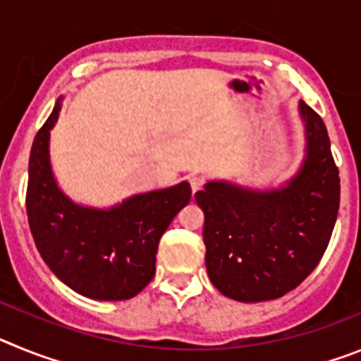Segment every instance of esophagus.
I'll return each mask as SVG.
<instances>
[{
    "label": "esophagus",
    "mask_w": 361,
    "mask_h": 361,
    "mask_svg": "<svg viewBox=\"0 0 361 361\" xmlns=\"http://www.w3.org/2000/svg\"><path fill=\"white\" fill-rule=\"evenodd\" d=\"M202 184H204V178L202 177H199V175H191V177H190V186H191V191H193V193H197V191H199L200 188H202Z\"/></svg>",
    "instance_id": "obj_1"
}]
</instances>
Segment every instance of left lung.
Instances as JSON below:
<instances>
[{
  "label": "left lung",
  "mask_w": 361,
  "mask_h": 361,
  "mask_svg": "<svg viewBox=\"0 0 361 361\" xmlns=\"http://www.w3.org/2000/svg\"><path fill=\"white\" fill-rule=\"evenodd\" d=\"M298 114L305 155L286 184L253 190L209 180L195 193L209 280L237 302H266L295 289L329 244L340 208L338 168L322 117L304 101Z\"/></svg>",
  "instance_id": "8db88e82"
}]
</instances>
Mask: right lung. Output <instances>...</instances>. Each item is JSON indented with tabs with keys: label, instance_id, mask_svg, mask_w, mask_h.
<instances>
[{
	"label": "right lung",
	"instance_id": "1",
	"mask_svg": "<svg viewBox=\"0 0 361 361\" xmlns=\"http://www.w3.org/2000/svg\"><path fill=\"white\" fill-rule=\"evenodd\" d=\"M63 97L32 142L27 215L32 237L54 275L94 300H128L155 275L162 233L190 202L186 180L124 199L111 208L73 202L57 186L50 162V130Z\"/></svg>",
	"mask_w": 361,
	"mask_h": 361
}]
</instances>
